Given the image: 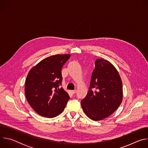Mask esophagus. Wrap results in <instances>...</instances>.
<instances>
[{"mask_svg":"<svg viewBox=\"0 0 148 148\" xmlns=\"http://www.w3.org/2000/svg\"><path fill=\"white\" fill-rule=\"evenodd\" d=\"M77 92V90H73V91H71V93L72 94H75Z\"/></svg>","mask_w":148,"mask_h":148,"instance_id":"1","label":"esophagus"}]
</instances>
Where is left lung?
<instances>
[{
    "mask_svg": "<svg viewBox=\"0 0 148 148\" xmlns=\"http://www.w3.org/2000/svg\"><path fill=\"white\" fill-rule=\"evenodd\" d=\"M95 66L89 91L81 104L86 115L97 121L108 117L118 109L123 90L119 74L109 61L98 58Z\"/></svg>",
    "mask_w": 148,
    "mask_h": 148,
    "instance_id": "1",
    "label": "left lung"
}]
</instances>
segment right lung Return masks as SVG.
I'll return each mask as SVG.
<instances>
[{"instance_id":"right-lung-1","label":"right lung","mask_w":148,"mask_h":148,"mask_svg":"<svg viewBox=\"0 0 148 148\" xmlns=\"http://www.w3.org/2000/svg\"><path fill=\"white\" fill-rule=\"evenodd\" d=\"M70 54H56L40 61L29 71L25 95L32 108L40 115L54 118L64 110L70 99L62 87L61 69Z\"/></svg>"}]
</instances>
